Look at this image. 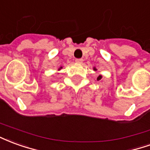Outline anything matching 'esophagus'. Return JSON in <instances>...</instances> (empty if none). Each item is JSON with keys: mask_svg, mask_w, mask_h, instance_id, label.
Masks as SVG:
<instances>
[{"mask_svg": "<svg viewBox=\"0 0 150 150\" xmlns=\"http://www.w3.org/2000/svg\"><path fill=\"white\" fill-rule=\"evenodd\" d=\"M83 61V59H75V62H77V63H82Z\"/></svg>", "mask_w": 150, "mask_h": 150, "instance_id": "esophagus-1", "label": "esophagus"}]
</instances>
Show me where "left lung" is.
I'll return each mask as SVG.
<instances>
[{"mask_svg": "<svg viewBox=\"0 0 150 150\" xmlns=\"http://www.w3.org/2000/svg\"><path fill=\"white\" fill-rule=\"evenodd\" d=\"M93 69H94V71H96V70H97L96 67H94ZM101 79H102V75H99V76L97 77V80H100Z\"/></svg>", "mask_w": 150, "mask_h": 150, "instance_id": "left-lung-1", "label": "left lung"}]
</instances>
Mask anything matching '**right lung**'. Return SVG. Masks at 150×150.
<instances>
[{"mask_svg": "<svg viewBox=\"0 0 150 150\" xmlns=\"http://www.w3.org/2000/svg\"><path fill=\"white\" fill-rule=\"evenodd\" d=\"M61 68H62V67H59V70H60V69H61Z\"/></svg>", "mask_w": 150, "mask_h": 150, "instance_id": "obj_1", "label": "right lung"}]
</instances>
